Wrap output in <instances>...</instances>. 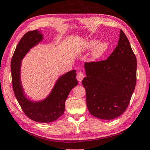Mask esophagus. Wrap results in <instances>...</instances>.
I'll return each instance as SVG.
<instances>
[{"instance_id": "34e87169", "label": "esophagus", "mask_w": 150, "mask_h": 150, "mask_svg": "<svg viewBox=\"0 0 150 150\" xmlns=\"http://www.w3.org/2000/svg\"><path fill=\"white\" fill-rule=\"evenodd\" d=\"M84 77H85V75L82 72H78L77 76H76V78H77V80H78L79 82H81V80H83Z\"/></svg>"}]
</instances>
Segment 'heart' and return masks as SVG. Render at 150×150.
Listing matches in <instances>:
<instances>
[{
  "instance_id": "1",
  "label": "heart",
  "mask_w": 150,
  "mask_h": 150,
  "mask_svg": "<svg viewBox=\"0 0 150 150\" xmlns=\"http://www.w3.org/2000/svg\"><path fill=\"white\" fill-rule=\"evenodd\" d=\"M98 43V40H91L87 42L85 47L86 50H91L93 47H95L93 51L91 59L93 60L99 59L103 56L108 48V44L106 42L103 41Z\"/></svg>"
}]
</instances>
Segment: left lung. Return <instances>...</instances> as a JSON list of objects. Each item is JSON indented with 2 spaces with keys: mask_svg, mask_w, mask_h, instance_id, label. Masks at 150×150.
Listing matches in <instances>:
<instances>
[{
  "mask_svg": "<svg viewBox=\"0 0 150 150\" xmlns=\"http://www.w3.org/2000/svg\"><path fill=\"white\" fill-rule=\"evenodd\" d=\"M137 61L129 41L120 30L118 45L106 60L84 64L90 114L101 120H113L125 111L136 86Z\"/></svg>",
  "mask_w": 150,
  "mask_h": 150,
  "instance_id": "obj_1",
  "label": "left lung"
}]
</instances>
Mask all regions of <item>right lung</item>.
<instances>
[{
    "instance_id": "obj_1",
    "label": "right lung",
    "mask_w": 150,
    "mask_h": 150,
    "mask_svg": "<svg viewBox=\"0 0 150 150\" xmlns=\"http://www.w3.org/2000/svg\"><path fill=\"white\" fill-rule=\"evenodd\" d=\"M40 31H29L21 38L11 61L12 87L14 94L27 116L36 122L50 123L63 114L65 101L72 88L78 85L75 70L67 72L56 81L52 92L44 100L34 102L25 97L23 89L20 70L21 60L29 52L43 40Z\"/></svg>"
}]
</instances>
